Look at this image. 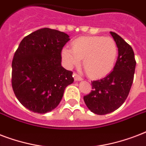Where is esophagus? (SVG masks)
<instances>
[{
    "label": "esophagus",
    "instance_id": "esophagus-1",
    "mask_svg": "<svg viewBox=\"0 0 146 146\" xmlns=\"http://www.w3.org/2000/svg\"><path fill=\"white\" fill-rule=\"evenodd\" d=\"M74 81H81V80H82V78H81V76H79L78 74H76V73H74Z\"/></svg>",
    "mask_w": 146,
    "mask_h": 146
}]
</instances>
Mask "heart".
<instances>
[{
  "label": "heart",
  "mask_w": 146,
  "mask_h": 146,
  "mask_svg": "<svg viewBox=\"0 0 146 146\" xmlns=\"http://www.w3.org/2000/svg\"><path fill=\"white\" fill-rule=\"evenodd\" d=\"M117 46L111 37L85 36L75 39L72 49L62 50V58L67 68L77 66L83 58V66L91 78H100L111 72L117 57Z\"/></svg>",
  "instance_id": "1"
}]
</instances>
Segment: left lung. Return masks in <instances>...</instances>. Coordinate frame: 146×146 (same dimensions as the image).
I'll return each mask as SVG.
<instances>
[{
	"mask_svg": "<svg viewBox=\"0 0 146 146\" xmlns=\"http://www.w3.org/2000/svg\"><path fill=\"white\" fill-rule=\"evenodd\" d=\"M118 48V58L112 71L100 80L91 81L90 94L84 100L91 112L105 115L121 106L129 95L135 73V62L133 48L116 33L110 32Z\"/></svg>",
	"mask_w": 146,
	"mask_h": 146,
	"instance_id": "left-lung-1",
	"label": "left lung"
}]
</instances>
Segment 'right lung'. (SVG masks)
<instances>
[{
    "mask_svg": "<svg viewBox=\"0 0 146 146\" xmlns=\"http://www.w3.org/2000/svg\"><path fill=\"white\" fill-rule=\"evenodd\" d=\"M69 36L49 28L40 29L20 42L12 61L11 83L23 106L46 113L60 103L73 72L62 66V50Z\"/></svg>",
    "mask_w": 146,
    "mask_h": 146,
    "instance_id": "obj_1",
    "label": "right lung"
}]
</instances>
